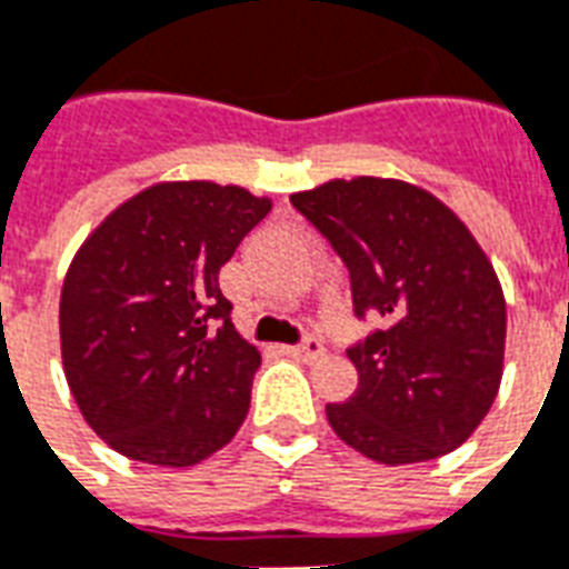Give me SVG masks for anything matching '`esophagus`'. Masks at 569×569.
Masks as SVG:
<instances>
[{"mask_svg": "<svg viewBox=\"0 0 569 569\" xmlns=\"http://www.w3.org/2000/svg\"><path fill=\"white\" fill-rule=\"evenodd\" d=\"M284 353L293 356V359H302V362H315V359H320L326 353V347L320 338H306L302 345L284 347Z\"/></svg>", "mask_w": 569, "mask_h": 569, "instance_id": "obj_1", "label": "esophagus"}]
</instances>
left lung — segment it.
I'll list each match as a JSON object with an SVG mask.
<instances>
[{"mask_svg":"<svg viewBox=\"0 0 569 569\" xmlns=\"http://www.w3.org/2000/svg\"><path fill=\"white\" fill-rule=\"evenodd\" d=\"M350 270L356 317H382L347 350L359 386L326 418L377 463L436 460L490 412L508 308L472 231L427 189L395 178L329 180L290 196Z\"/></svg>","mask_w":569,"mask_h":569,"instance_id":"left-lung-1","label":"left lung"}]
</instances>
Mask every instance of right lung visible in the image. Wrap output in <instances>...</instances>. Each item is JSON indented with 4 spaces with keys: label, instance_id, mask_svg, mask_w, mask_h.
<instances>
[{
    "label": "right lung",
    "instance_id": "1",
    "mask_svg": "<svg viewBox=\"0 0 569 569\" xmlns=\"http://www.w3.org/2000/svg\"><path fill=\"white\" fill-rule=\"evenodd\" d=\"M270 207L243 187L166 180L79 246L59 302L61 362L109 448L183 469L234 439L261 353L231 323L219 270Z\"/></svg>",
    "mask_w": 569,
    "mask_h": 569
}]
</instances>
